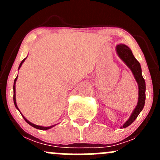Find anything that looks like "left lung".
I'll return each instance as SVG.
<instances>
[{"mask_svg":"<svg viewBox=\"0 0 160 160\" xmlns=\"http://www.w3.org/2000/svg\"><path fill=\"white\" fill-rule=\"evenodd\" d=\"M116 50H117V53L119 57L128 66V68L132 71L138 82V102L137 106L135 107V110L133 111L128 120L122 125V126L120 127L126 128L135 120V119L137 118L140 112L144 108L145 98H146V95H145L146 85H145L144 79L143 78L142 74H141L140 63L138 62V60L133 56L131 49L128 48L127 46L124 44H119L116 47Z\"/></svg>","mask_w":160,"mask_h":160,"instance_id":"1","label":"left lung"}]
</instances>
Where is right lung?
Segmentation results:
<instances>
[{
    "instance_id": "obj_1",
    "label": "right lung",
    "mask_w": 160,
    "mask_h": 160,
    "mask_svg": "<svg viewBox=\"0 0 160 160\" xmlns=\"http://www.w3.org/2000/svg\"><path fill=\"white\" fill-rule=\"evenodd\" d=\"M26 59V58H24V59L22 60V62L21 63H20V65H19V69L20 68H21V66H22V63L24 62H25V60ZM17 78H18V76L16 77V79H15V80H14V84H13V102H14V104H15V106H16V108H17L18 110H19V108H18V107H17V104H16V80H17ZM20 112V111H19ZM22 117L24 118V120H25V122H28V123L29 125H30V126H33V127L34 128H38V129H41V130H47V129H49V128H51L52 127H53V126H56V125H54V126H49V127H44V126H38V125H35V124H34V123H32V122H29L28 120H27L26 118H25V117H24V116L22 114Z\"/></svg>"
}]
</instances>
